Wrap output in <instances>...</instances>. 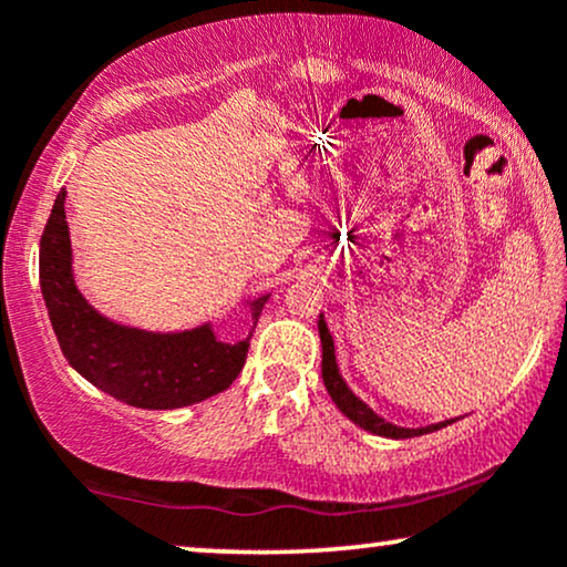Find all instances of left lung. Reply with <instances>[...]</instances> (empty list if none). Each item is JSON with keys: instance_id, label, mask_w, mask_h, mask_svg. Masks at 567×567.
<instances>
[{"instance_id": "8db88e82", "label": "left lung", "mask_w": 567, "mask_h": 567, "mask_svg": "<svg viewBox=\"0 0 567 567\" xmlns=\"http://www.w3.org/2000/svg\"><path fill=\"white\" fill-rule=\"evenodd\" d=\"M317 330H320V340H322V382L324 390L336 402L340 413H343L348 421H353L359 429L374 433V436H384V439H413V436H423V433H433L439 429H446L452 425L456 417L452 421H441V423H431L423 425V429H402V425H394L390 421H384L382 415L374 413L367 402L361 398H355L351 386L346 384V379L340 377L338 369V359H336V343H332V336L328 330V322H324V315H320L317 320Z\"/></svg>"}]
</instances>
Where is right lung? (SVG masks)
<instances>
[{
    "mask_svg": "<svg viewBox=\"0 0 567 567\" xmlns=\"http://www.w3.org/2000/svg\"><path fill=\"white\" fill-rule=\"evenodd\" d=\"M66 190L53 200L41 237V291L64 359L74 371L126 405L175 410L214 398L235 382L270 293L247 299L250 332L237 343L216 338L212 322L190 330L154 332L115 322L84 299L74 281L66 224Z\"/></svg>",
    "mask_w": 567,
    "mask_h": 567,
    "instance_id": "1",
    "label": "right lung"
}]
</instances>
